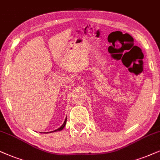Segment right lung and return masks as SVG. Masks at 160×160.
Segmentation results:
<instances>
[{
  "label": "right lung",
  "mask_w": 160,
  "mask_h": 160,
  "mask_svg": "<svg viewBox=\"0 0 160 160\" xmlns=\"http://www.w3.org/2000/svg\"><path fill=\"white\" fill-rule=\"evenodd\" d=\"M66 124V119L65 120V121H64L63 124H62V125H61V126L59 128H58V129H57V130H54V131H52V132H54V131H61V130H62V129H63L64 127H65ZM47 133H48V132H47ZM50 133H51V132H50Z\"/></svg>",
  "instance_id": "1"
}]
</instances>
